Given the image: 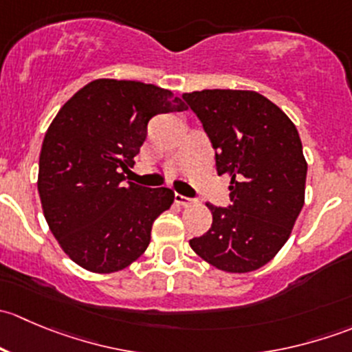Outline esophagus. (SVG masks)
Here are the masks:
<instances>
[{
    "instance_id": "esophagus-1",
    "label": "esophagus",
    "mask_w": 352,
    "mask_h": 352,
    "mask_svg": "<svg viewBox=\"0 0 352 352\" xmlns=\"http://www.w3.org/2000/svg\"><path fill=\"white\" fill-rule=\"evenodd\" d=\"M175 202H177V204H180V206H190V204H194V202H196V199L182 196V194L175 192Z\"/></svg>"
}]
</instances>
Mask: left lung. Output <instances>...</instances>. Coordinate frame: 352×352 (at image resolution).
<instances>
[{"instance_id": "8db88e82", "label": "left lung", "mask_w": 352, "mask_h": 352, "mask_svg": "<svg viewBox=\"0 0 352 352\" xmlns=\"http://www.w3.org/2000/svg\"><path fill=\"white\" fill-rule=\"evenodd\" d=\"M182 98L214 148L218 175L232 179L230 204L206 202L212 225L190 247L221 271H255L281 250L303 208L308 166L300 134L257 91L202 90Z\"/></svg>"}]
</instances>
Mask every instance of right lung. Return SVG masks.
<instances>
[{"label":"right lung","instance_id":"obj_1","mask_svg":"<svg viewBox=\"0 0 352 352\" xmlns=\"http://www.w3.org/2000/svg\"><path fill=\"white\" fill-rule=\"evenodd\" d=\"M187 105L141 81L95 80L63 105L45 133L38 196L63 250L91 272H116L150 245L151 226L172 206L168 187L126 182L158 113Z\"/></svg>","mask_w":352,"mask_h":352}]
</instances>
